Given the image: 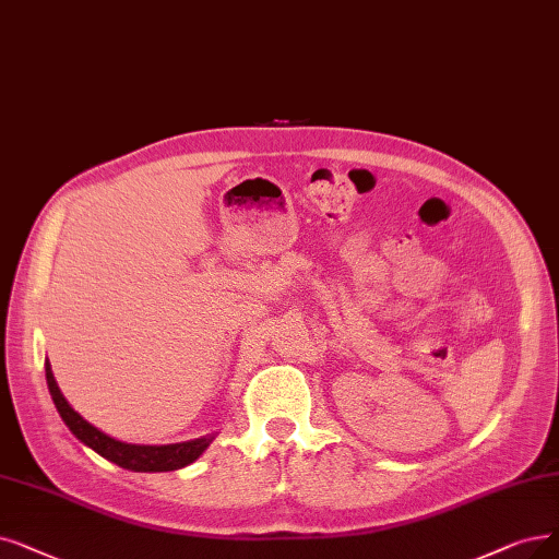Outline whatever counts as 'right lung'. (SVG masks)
I'll return each mask as SVG.
<instances>
[{"label":"right lung","mask_w":559,"mask_h":559,"mask_svg":"<svg viewBox=\"0 0 559 559\" xmlns=\"http://www.w3.org/2000/svg\"><path fill=\"white\" fill-rule=\"evenodd\" d=\"M46 378H48V390L52 394L55 406L63 419L66 427L71 429V433L84 442L86 448H92L96 454L103 459L117 463L119 467H126V471L132 473H169L178 471V467H186L192 461L204 454V450L213 442V436H204L197 440L188 442H174V444H130L121 442L117 438H111L96 429L94 424H88L80 413L71 408L69 401L61 394L50 362L46 360Z\"/></svg>","instance_id":"1"}]
</instances>
